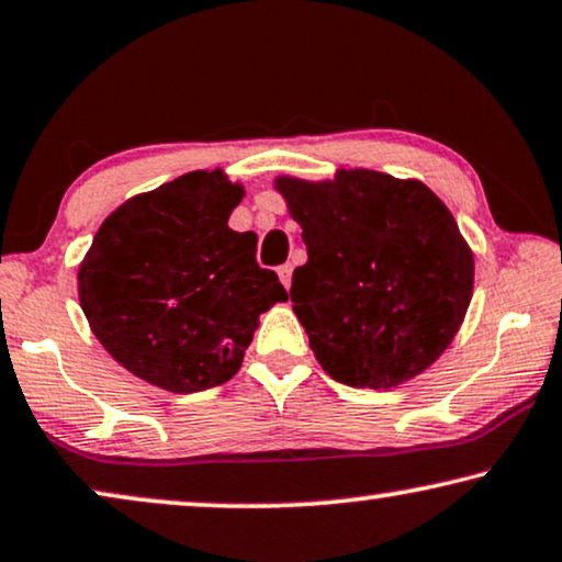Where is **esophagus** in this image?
I'll list each match as a JSON object with an SVG mask.
<instances>
[{"label": "esophagus", "instance_id": "34e87169", "mask_svg": "<svg viewBox=\"0 0 562 562\" xmlns=\"http://www.w3.org/2000/svg\"><path fill=\"white\" fill-rule=\"evenodd\" d=\"M278 274H280V280H282L284 288L290 290V282H292V265H282L280 270H278Z\"/></svg>", "mask_w": 562, "mask_h": 562}]
</instances>
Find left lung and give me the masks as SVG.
I'll use <instances>...</instances> for the list:
<instances>
[{
  "mask_svg": "<svg viewBox=\"0 0 562 562\" xmlns=\"http://www.w3.org/2000/svg\"><path fill=\"white\" fill-rule=\"evenodd\" d=\"M274 188L303 228L307 262L290 297L328 376L390 390L428 369L473 292V255L446 203L420 180L376 170Z\"/></svg>",
  "mask_w": 562,
  "mask_h": 562,
  "instance_id": "obj_1",
  "label": "left lung"
}]
</instances>
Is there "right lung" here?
Returning a JSON list of instances; mask_svg holds the SVG:
<instances>
[{
  "mask_svg": "<svg viewBox=\"0 0 562 562\" xmlns=\"http://www.w3.org/2000/svg\"><path fill=\"white\" fill-rule=\"evenodd\" d=\"M244 188L195 170L134 195L93 236L78 297L93 336L134 376L176 394L232 379L259 313L288 300L257 265V234L228 228Z\"/></svg>",
  "mask_w": 562,
  "mask_h": 562,
  "instance_id": "1",
  "label": "right lung"
}]
</instances>
